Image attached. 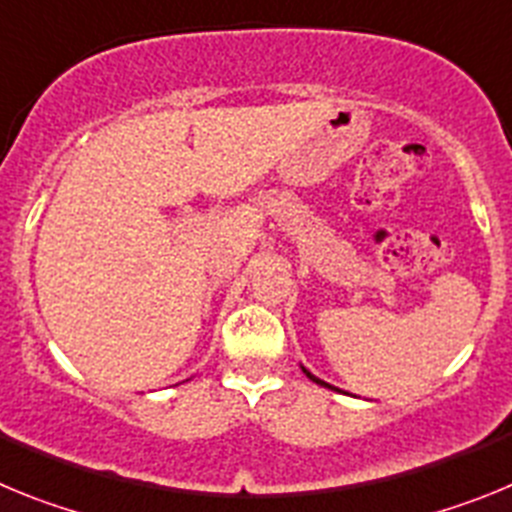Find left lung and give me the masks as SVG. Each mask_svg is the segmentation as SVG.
Listing matches in <instances>:
<instances>
[{
  "label": "left lung",
  "mask_w": 512,
  "mask_h": 512,
  "mask_svg": "<svg viewBox=\"0 0 512 512\" xmlns=\"http://www.w3.org/2000/svg\"><path fill=\"white\" fill-rule=\"evenodd\" d=\"M302 372H305V377H307V379H312V382H315V384H320V387H328V390H336V392H341V390H338V387H333V384L323 382V379H318V377H315V374H310V372H307L305 366H302Z\"/></svg>",
  "instance_id": "1"
}]
</instances>
